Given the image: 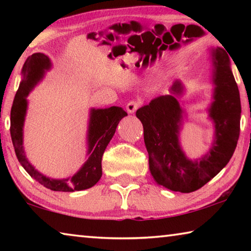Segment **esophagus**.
Instances as JSON below:
<instances>
[{
  "mask_svg": "<svg viewBox=\"0 0 251 251\" xmlns=\"http://www.w3.org/2000/svg\"><path fill=\"white\" fill-rule=\"evenodd\" d=\"M142 104L141 100H130L126 105V109L129 114H133L136 112V109L139 107V105Z\"/></svg>",
  "mask_w": 251,
  "mask_h": 251,
  "instance_id": "1",
  "label": "esophagus"
}]
</instances>
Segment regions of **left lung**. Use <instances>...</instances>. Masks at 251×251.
Masks as SVG:
<instances>
[{
    "label": "left lung",
    "instance_id": "8db88e82",
    "mask_svg": "<svg viewBox=\"0 0 251 251\" xmlns=\"http://www.w3.org/2000/svg\"><path fill=\"white\" fill-rule=\"evenodd\" d=\"M215 84L209 117L215 125V141L199 160H190L179 145L182 109L176 99L184 91L179 80L171 88L172 95L156 97L136 112L144 127L150 171L158 185L173 192L192 193L201 188L230 160L240 131V96L230 70L226 50H212Z\"/></svg>",
    "mask_w": 251,
    "mask_h": 251
}]
</instances>
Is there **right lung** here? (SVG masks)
I'll return each mask as SVG.
<instances>
[{
  "label": "right lung",
  "mask_w": 251,
  "mask_h": 251,
  "mask_svg": "<svg viewBox=\"0 0 251 251\" xmlns=\"http://www.w3.org/2000/svg\"><path fill=\"white\" fill-rule=\"evenodd\" d=\"M50 69V61L46 55L35 53L24 63L23 79L16 92L11 108V137L16 157L28 175L46 188L54 192H76L94 186L101 177V157L110 139L116 131L118 123L127 113L122 107L92 108L88 122L87 143L88 158L74 176L66 179H52L37 172L25 156L23 148V126L27 109L26 97L32 88L43 77L45 71Z\"/></svg>",
  "instance_id": "add662e5"
}]
</instances>
